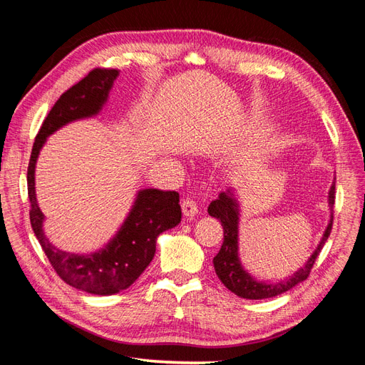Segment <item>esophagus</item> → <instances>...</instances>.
Wrapping results in <instances>:
<instances>
[{
	"label": "esophagus",
	"instance_id": "34e87169",
	"mask_svg": "<svg viewBox=\"0 0 365 365\" xmlns=\"http://www.w3.org/2000/svg\"><path fill=\"white\" fill-rule=\"evenodd\" d=\"M181 207H182V213L185 217H195L197 215V212H200V210H197L196 201L192 200V197H185Z\"/></svg>",
	"mask_w": 365,
	"mask_h": 365
}]
</instances>
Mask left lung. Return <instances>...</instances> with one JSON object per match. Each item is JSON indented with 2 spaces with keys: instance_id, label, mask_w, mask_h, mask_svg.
<instances>
[{
  "instance_id": "1",
  "label": "left lung",
  "mask_w": 365,
  "mask_h": 365,
  "mask_svg": "<svg viewBox=\"0 0 365 365\" xmlns=\"http://www.w3.org/2000/svg\"><path fill=\"white\" fill-rule=\"evenodd\" d=\"M329 207H330V219L324 230V235L319 240L318 247L312 252V256L307 259L304 267L297 269L289 277L280 282H262L254 279L252 275L242 267L239 259V202L235 197V190L227 189V192H220L219 197L210 202L208 215L220 220L224 228V244L220 247L216 257L213 259L215 271L219 280L225 284L231 292L240 298H248V300H263V298H271L280 295L286 291L292 289L295 284L302 283L307 279L314 263L318 257L319 251L323 250L326 240L330 235L334 224V204H335V182L329 190Z\"/></svg>"
}]
</instances>
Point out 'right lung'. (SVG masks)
I'll return each instance as SVG.
<instances>
[{
  "instance_id": "add662e5",
  "label": "right lung",
  "mask_w": 365,
  "mask_h": 365,
  "mask_svg": "<svg viewBox=\"0 0 365 365\" xmlns=\"http://www.w3.org/2000/svg\"><path fill=\"white\" fill-rule=\"evenodd\" d=\"M117 76L118 70H93L59 97L33 143L27 170L30 222L43 252L65 283L94 295H113L128 289L155 256L158 236L181 222L178 192L143 189L137 193L134 205L115 236L98 251L91 254L62 251L43 233L46 216L38 205L35 190L39 152L53 132L71 121L90 118L101 113Z\"/></svg>"
}]
</instances>
